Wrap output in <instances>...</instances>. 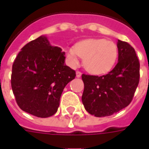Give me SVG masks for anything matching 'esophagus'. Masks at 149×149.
<instances>
[{
    "label": "esophagus",
    "mask_w": 149,
    "mask_h": 149,
    "mask_svg": "<svg viewBox=\"0 0 149 149\" xmlns=\"http://www.w3.org/2000/svg\"><path fill=\"white\" fill-rule=\"evenodd\" d=\"M81 75H82V72H80V71H77V77H81Z\"/></svg>",
    "instance_id": "esophagus-1"
}]
</instances>
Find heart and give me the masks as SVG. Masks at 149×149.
<instances>
[{
  "label": "heart",
  "mask_w": 149,
  "mask_h": 149,
  "mask_svg": "<svg viewBox=\"0 0 149 149\" xmlns=\"http://www.w3.org/2000/svg\"><path fill=\"white\" fill-rule=\"evenodd\" d=\"M65 54L69 63L76 66L79 58H84V65L88 72L103 74L113 67L118 57L115 43L102 38H91L77 43L75 47H68Z\"/></svg>",
  "instance_id": "obj_1"
}]
</instances>
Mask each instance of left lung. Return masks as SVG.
I'll return each mask as SVG.
<instances>
[{"label": "left lung", "instance_id": "obj_1", "mask_svg": "<svg viewBox=\"0 0 149 149\" xmlns=\"http://www.w3.org/2000/svg\"><path fill=\"white\" fill-rule=\"evenodd\" d=\"M118 62L103 76L82 75L84 91L82 101L86 111L96 117H106L128 106L140 79V63L134 49L118 40Z\"/></svg>", "mask_w": 149, "mask_h": 149}]
</instances>
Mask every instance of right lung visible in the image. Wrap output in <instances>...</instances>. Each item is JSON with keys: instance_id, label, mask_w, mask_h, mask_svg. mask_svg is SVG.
Returning <instances> with one entry per match:
<instances>
[{"instance_id": "1", "label": "right lung", "mask_w": 149, "mask_h": 149, "mask_svg": "<svg viewBox=\"0 0 149 149\" xmlns=\"http://www.w3.org/2000/svg\"><path fill=\"white\" fill-rule=\"evenodd\" d=\"M64 54L45 36L31 41L17 54L10 84L22 111L38 118L56 113L63 89L76 77L75 70L65 65Z\"/></svg>"}]
</instances>
